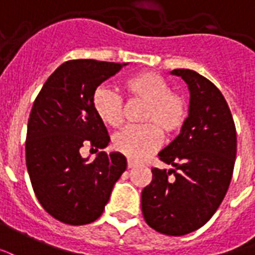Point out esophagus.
Wrapping results in <instances>:
<instances>
[{"mask_svg":"<svg viewBox=\"0 0 255 255\" xmlns=\"http://www.w3.org/2000/svg\"><path fill=\"white\" fill-rule=\"evenodd\" d=\"M135 167V163L133 160H128V168H133Z\"/></svg>","mask_w":255,"mask_h":255,"instance_id":"obj_1","label":"esophagus"}]
</instances>
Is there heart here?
<instances>
[{
  "mask_svg": "<svg viewBox=\"0 0 255 255\" xmlns=\"http://www.w3.org/2000/svg\"><path fill=\"white\" fill-rule=\"evenodd\" d=\"M128 98L145 103L140 121L114 135L113 145L131 160H142L161 144V133L175 135L189 118L190 105L185 95L171 91L168 81L152 72H142L124 83ZM92 107L105 125L120 128L125 120L124 99L109 85H100L92 95Z\"/></svg>",
  "mask_w": 255,
  "mask_h": 255,
  "instance_id": "b5f03b06",
  "label": "heart"
}]
</instances>
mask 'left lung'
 Listing matches in <instances>:
<instances>
[{
	"label": "left lung",
	"mask_w": 255,
	"mask_h": 255,
	"mask_svg": "<svg viewBox=\"0 0 255 255\" xmlns=\"http://www.w3.org/2000/svg\"><path fill=\"white\" fill-rule=\"evenodd\" d=\"M190 91V111L175 140L159 152L171 170L152 168L141 211L155 231L181 237L201 228L226 196L237 157V129L216 85L190 69H174Z\"/></svg>",
	"instance_id": "1"
}]
</instances>
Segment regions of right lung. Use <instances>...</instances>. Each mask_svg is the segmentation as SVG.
Returning <instances> with one entry per match:
<instances>
[{"label": "right lung", "mask_w": 255, "mask_h": 255, "mask_svg": "<svg viewBox=\"0 0 255 255\" xmlns=\"http://www.w3.org/2000/svg\"><path fill=\"white\" fill-rule=\"evenodd\" d=\"M128 64L72 59L55 69L33 102L25 161L35 196L50 216L70 226L99 219L115 182L126 170L118 152H99L94 161L80 149L109 145L105 124L92 107V95Z\"/></svg>", "instance_id": "1"}]
</instances>
